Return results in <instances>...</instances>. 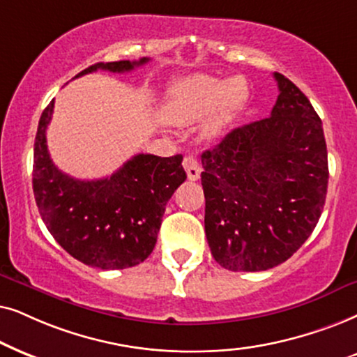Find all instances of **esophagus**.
Masks as SVG:
<instances>
[{
	"instance_id": "obj_1",
	"label": "esophagus",
	"mask_w": 357,
	"mask_h": 357,
	"mask_svg": "<svg viewBox=\"0 0 357 357\" xmlns=\"http://www.w3.org/2000/svg\"><path fill=\"white\" fill-rule=\"evenodd\" d=\"M183 166H184V169H186L188 178L191 179V181H197V179L201 178V171H202L201 163H199V160L194 155L184 156Z\"/></svg>"
}]
</instances>
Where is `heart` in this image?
<instances>
[{"instance_id":"1","label":"heart","mask_w":357,"mask_h":357,"mask_svg":"<svg viewBox=\"0 0 357 357\" xmlns=\"http://www.w3.org/2000/svg\"><path fill=\"white\" fill-rule=\"evenodd\" d=\"M246 84L241 78L228 82L207 75L179 79L169 91L166 114L176 122H192L208 114L204 132L215 134L245 102Z\"/></svg>"}]
</instances>
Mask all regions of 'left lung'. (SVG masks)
Returning a JSON list of instances; mask_svg holds the SVG:
<instances>
[{
	"instance_id": "8db88e82",
	"label": "left lung",
	"mask_w": 357,
	"mask_h": 357,
	"mask_svg": "<svg viewBox=\"0 0 357 357\" xmlns=\"http://www.w3.org/2000/svg\"><path fill=\"white\" fill-rule=\"evenodd\" d=\"M271 116L234 129L202 153L206 236L230 271L284 263L310 236L325 206L328 153L308 98L281 73Z\"/></svg>"
}]
</instances>
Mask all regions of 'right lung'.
Masks as SVG:
<instances>
[{
	"label": "right lung",
	"instance_id": "add662e5",
	"mask_svg": "<svg viewBox=\"0 0 357 357\" xmlns=\"http://www.w3.org/2000/svg\"><path fill=\"white\" fill-rule=\"evenodd\" d=\"M121 60L94 63L78 76L107 70L123 73L145 65ZM54 101L42 112L34 144L32 188L40 217L66 253L99 269L140 264L155 248L166 202L186 179L183 156L139 153L109 178L83 181L60 171L47 149Z\"/></svg>",
	"mask_w": 357,
	"mask_h": 357
}]
</instances>
